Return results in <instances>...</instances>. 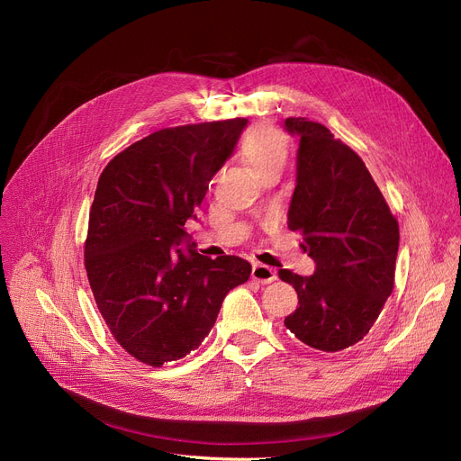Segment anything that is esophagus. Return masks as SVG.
Here are the masks:
<instances>
[{
  "label": "esophagus",
  "instance_id": "1",
  "mask_svg": "<svg viewBox=\"0 0 461 461\" xmlns=\"http://www.w3.org/2000/svg\"><path fill=\"white\" fill-rule=\"evenodd\" d=\"M252 278L259 284H271V282L276 280V271L273 267H267V265H263V263H254Z\"/></svg>",
  "mask_w": 461,
  "mask_h": 461
}]
</instances>
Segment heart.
Instances as JSON below:
<instances>
[{"label": "heart", "instance_id": "1", "mask_svg": "<svg viewBox=\"0 0 461 461\" xmlns=\"http://www.w3.org/2000/svg\"><path fill=\"white\" fill-rule=\"evenodd\" d=\"M239 155L263 179L280 174L289 155L287 140L271 125H252L239 140Z\"/></svg>", "mask_w": 461, "mask_h": 461}]
</instances>
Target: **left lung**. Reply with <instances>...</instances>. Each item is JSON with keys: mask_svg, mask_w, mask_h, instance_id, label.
<instances>
[{"mask_svg": "<svg viewBox=\"0 0 461 461\" xmlns=\"http://www.w3.org/2000/svg\"><path fill=\"white\" fill-rule=\"evenodd\" d=\"M284 125L301 138L287 228L316 261L312 276L278 271L299 297L284 325L313 349L342 351L370 332L393 294L398 221L349 145L306 117Z\"/></svg>", "mask_w": 461, "mask_h": 461, "instance_id": "1", "label": "left lung"}]
</instances>
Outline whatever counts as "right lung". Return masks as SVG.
I'll return each instance as SVG.
<instances>
[{"instance_id":"obj_1","label":"right lung","mask_w":461,"mask_h":461,"mask_svg":"<svg viewBox=\"0 0 461 461\" xmlns=\"http://www.w3.org/2000/svg\"><path fill=\"white\" fill-rule=\"evenodd\" d=\"M247 119L162 129L103 169L89 211L84 263L113 340L148 366L186 357L211 332L230 289L252 265L205 258L188 245L209 181L231 155Z\"/></svg>"}]
</instances>
